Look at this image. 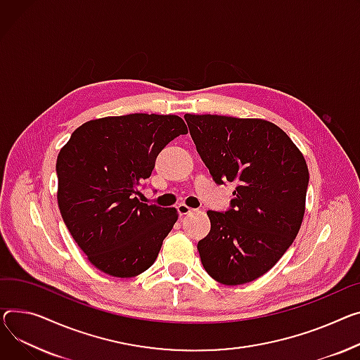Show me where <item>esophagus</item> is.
<instances>
[{
	"label": "esophagus",
	"instance_id": "34e87169",
	"mask_svg": "<svg viewBox=\"0 0 360 360\" xmlns=\"http://www.w3.org/2000/svg\"><path fill=\"white\" fill-rule=\"evenodd\" d=\"M176 208H178V212H179V215H186V214H191V212L194 211L193 208L188 207V205H185V204H179Z\"/></svg>",
	"mask_w": 360,
	"mask_h": 360
}]
</instances>
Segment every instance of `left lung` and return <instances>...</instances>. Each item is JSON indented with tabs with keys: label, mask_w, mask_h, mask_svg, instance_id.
Returning <instances> with one entry per match:
<instances>
[{
	"label": "left lung",
	"mask_w": 360,
	"mask_h": 360,
	"mask_svg": "<svg viewBox=\"0 0 360 360\" xmlns=\"http://www.w3.org/2000/svg\"><path fill=\"white\" fill-rule=\"evenodd\" d=\"M197 152L215 184L236 182L227 211H207L198 242L207 274L242 285L266 274L288 250L305 212L307 162L282 129L262 118L185 114Z\"/></svg>",
	"instance_id": "8db88e82"
}]
</instances>
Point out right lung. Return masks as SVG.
I'll use <instances>...</instances> for the list:
<instances>
[{
	"label": "right lung",
	"mask_w": 360,
	"mask_h": 360,
	"mask_svg": "<svg viewBox=\"0 0 360 360\" xmlns=\"http://www.w3.org/2000/svg\"><path fill=\"white\" fill-rule=\"evenodd\" d=\"M185 133L178 115L136 112L91 120L60 149L56 174L62 219L101 272L131 278L153 265L178 211L140 202L136 195L160 150Z\"/></svg>",
	"instance_id": "1"
}]
</instances>
